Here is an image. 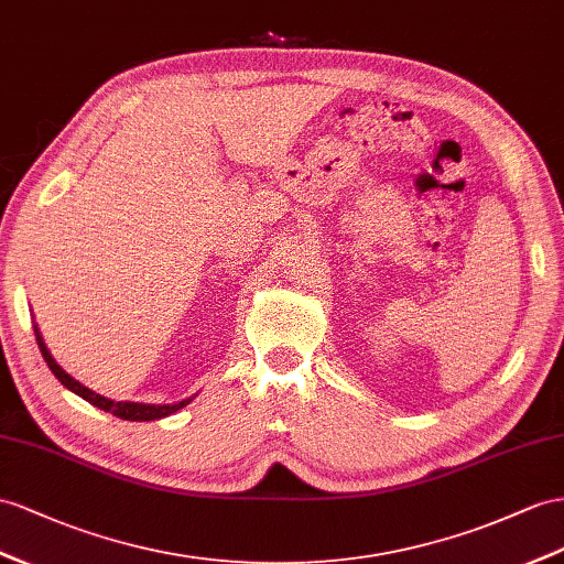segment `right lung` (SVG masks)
<instances>
[{
  "label": "right lung",
  "instance_id": "obj_1",
  "mask_svg": "<svg viewBox=\"0 0 564 564\" xmlns=\"http://www.w3.org/2000/svg\"><path fill=\"white\" fill-rule=\"evenodd\" d=\"M33 328H35V338H37V345H40V352H42V357H45V362H47V367L52 369L54 377L62 381V386L68 388L70 393L80 395L83 400H88L90 405H95V408H99V410H105V412H109V414H113V416H119V420H128V422L164 420V416L183 410L185 405H191V402L195 400V395H191V398H185V400H181V402H173V405H144V402H126V400L117 402V400H111V398L99 395V393L90 391L88 386H83L80 381H76V379L70 377V373H66L59 365H56V359H54L52 352L47 350L45 338H42L37 324H33Z\"/></svg>",
  "mask_w": 564,
  "mask_h": 564
}]
</instances>
